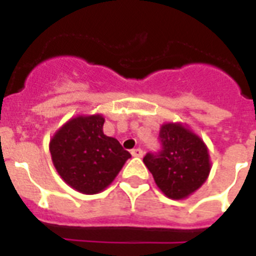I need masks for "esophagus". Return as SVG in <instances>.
I'll return each mask as SVG.
<instances>
[{"label":"esophagus","mask_w":256,"mask_h":256,"mask_svg":"<svg viewBox=\"0 0 256 256\" xmlns=\"http://www.w3.org/2000/svg\"><path fill=\"white\" fill-rule=\"evenodd\" d=\"M132 156H144V150L140 148H132Z\"/></svg>","instance_id":"obj_1"}]
</instances>
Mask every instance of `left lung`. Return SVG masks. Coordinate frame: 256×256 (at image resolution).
<instances>
[{
	"instance_id": "1",
	"label": "left lung",
	"mask_w": 256,
	"mask_h": 256,
	"mask_svg": "<svg viewBox=\"0 0 256 256\" xmlns=\"http://www.w3.org/2000/svg\"><path fill=\"white\" fill-rule=\"evenodd\" d=\"M160 140L162 150L146 154L144 164L168 198L186 199L208 178V148L200 136L178 122L162 124Z\"/></svg>"
}]
</instances>
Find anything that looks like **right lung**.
<instances>
[{"mask_svg":"<svg viewBox=\"0 0 256 256\" xmlns=\"http://www.w3.org/2000/svg\"><path fill=\"white\" fill-rule=\"evenodd\" d=\"M102 114L77 116L58 128L49 150L57 172L82 194L104 191L116 179L130 152L104 134Z\"/></svg>","mask_w":256,"mask_h":256,"instance_id":"add662e5","label":"right lung"}]
</instances>
